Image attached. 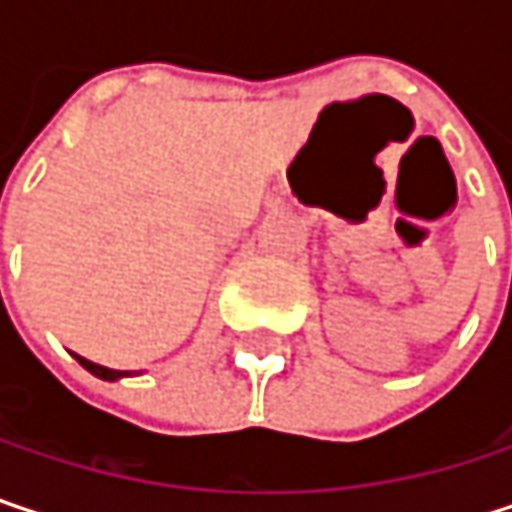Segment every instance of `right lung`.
Segmentation results:
<instances>
[{"label": "right lung", "instance_id": "obj_1", "mask_svg": "<svg viewBox=\"0 0 512 512\" xmlns=\"http://www.w3.org/2000/svg\"><path fill=\"white\" fill-rule=\"evenodd\" d=\"M76 361H79L88 373H94L97 379H109V382H115V379H121V376H133L130 370H112V367L94 364V361H88V358H82V356H76Z\"/></svg>", "mask_w": 512, "mask_h": 512}]
</instances>
